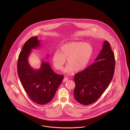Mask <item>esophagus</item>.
<instances>
[{"label": "esophagus", "mask_w": 130, "mask_h": 130, "mask_svg": "<svg viewBox=\"0 0 130 130\" xmlns=\"http://www.w3.org/2000/svg\"><path fill=\"white\" fill-rule=\"evenodd\" d=\"M68 80V78L67 77H65L64 78V79H63V81L64 82H66Z\"/></svg>", "instance_id": "34e87169"}]
</instances>
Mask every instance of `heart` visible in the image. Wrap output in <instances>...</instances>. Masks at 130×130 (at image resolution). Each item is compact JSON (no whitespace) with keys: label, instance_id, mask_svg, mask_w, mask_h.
<instances>
[{"label":"heart","instance_id":"obj_1","mask_svg":"<svg viewBox=\"0 0 130 130\" xmlns=\"http://www.w3.org/2000/svg\"><path fill=\"white\" fill-rule=\"evenodd\" d=\"M93 53V47L90 44L82 42H68L63 44L59 51L54 53L52 62L56 69L61 70L66 59L68 64L64 73L72 74L74 70L79 72L86 68Z\"/></svg>","mask_w":130,"mask_h":130}]
</instances>
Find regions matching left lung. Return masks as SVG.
Returning <instances> with one entry per match:
<instances>
[{"mask_svg": "<svg viewBox=\"0 0 130 130\" xmlns=\"http://www.w3.org/2000/svg\"><path fill=\"white\" fill-rule=\"evenodd\" d=\"M115 68V55L107 41L93 64L74 75V96L82 105L92 104L105 92L113 77Z\"/></svg>", "mask_w": 130, "mask_h": 130, "instance_id": "left-lung-1", "label": "left lung"}]
</instances>
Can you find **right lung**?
Returning a JSON list of instances; mask_svg holds the SVG:
<instances>
[{
	"label": "right lung",
	"mask_w": 130,
	"mask_h": 130,
	"mask_svg": "<svg viewBox=\"0 0 130 130\" xmlns=\"http://www.w3.org/2000/svg\"><path fill=\"white\" fill-rule=\"evenodd\" d=\"M38 38L31 37L24 44L19 55L18 73L30 99L38 104L44 105L53 99L64 76L55 73L47 61L43 60L39 69H34L29 64L28 57L32 49L40 46L41 42Z\"/></svg>",
	"instance_id": "obj_1"
}]
</instances>
